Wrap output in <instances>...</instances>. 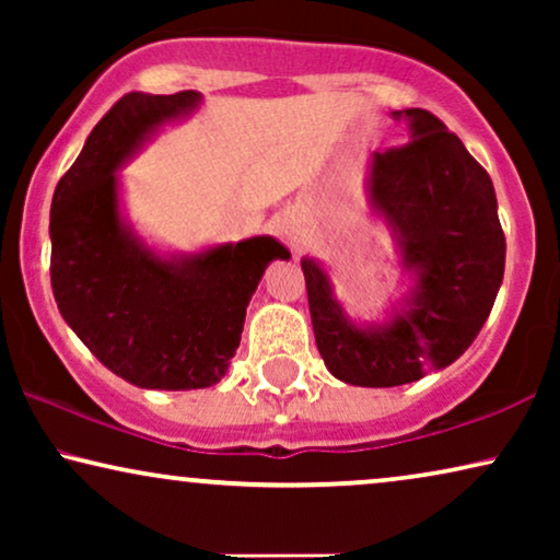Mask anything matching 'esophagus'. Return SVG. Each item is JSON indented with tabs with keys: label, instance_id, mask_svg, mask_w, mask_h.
<instances>
[{
	"label": "esophagus",
	"instance_id": "obj_1",
	"mask_svg": "<svg viewBox=\"0 0 560 560\" xmlns=\"http://www.w3.org/2000/svg\"><path fill=\"white\" fill-rule=\"evenodd\" d=\"M282 232H285L290 240H295V229L293 226H282Z\"/></svg>",
	"mask_w": 560,
	"mask_h": 560
}]
</instances>
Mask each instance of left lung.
Returning a JSON list of instances; mask_svg holds the SVG:
<instances>
[{"label":"left lung","instance_id":"left-lung-1","mask_svg":"<svg viewBox=\"0 0 560 560\" xmlns=\"http://www.w3.org/2000/svg\"><path fill=\"white\" fill-rule=\"evenodd\" d=\"M410 142L372 158V203L385 213L416 272L405 311L357 328L331 298L326 272L303 259L316 347L328 372L359 387H397L456 362L492 311L504 275V232L489 173L425 109L395 112Z\"/></svg>","mask_w":560,"mask_h":560}]
</instances>
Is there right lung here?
<instances>
[{
	"label": "right lung",
	"instance_id": "right-lung-1",
	"mask_svg": "<svg viewBox=\"0 0 560 560\" xmlns=\"http://www.w3.org/2000/svg\"><path fill=\"white\" fill-rule=\"evenodd\" d=\"M201 94H125L91 129L50 206V285L60 316L117 377L148 389L219 382L240 347L265 267L290 252L270 236L160 259L129 234L114 171Z\"/></svg>",
	"mask_w": 560,
	"mask_h": 560
}]
</instances>
